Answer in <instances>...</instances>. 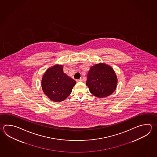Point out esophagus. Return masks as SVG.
<instances>
[{
    "mask_svg": "<svg viewBox=\"0 0 157 157\" xmlns=\"http://www.w3.org/2000/svg\"><path fill=\"white\" fill-rule=\"evenodd\" d=\"M82 79L80 78L79 79H77V82H82Z\"/></svg>",
    "mask_w": 157,
    "mask_h": 157,
    "instance_id": "34e87169",
    "label": "esophagus"
}]
</instances>
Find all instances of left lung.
<instances>
[{
  "mask_svg": "<svg viewBox=\"0 0 157 157\" xmlns=\"http://www.w3.org/2000/svg\"><path fill=\"white\" fill-rule=\"evenodd\" d=\"M117 83V77L112 67L101 63L90 67L86 85L94 96L103 98L111 95L115 91Z\"/></svg>",
  "mask_w": 157,
  "mask_h": 157,
  "instance_id": "8db88e82",
  "label": "left lung"
}]
</instances>
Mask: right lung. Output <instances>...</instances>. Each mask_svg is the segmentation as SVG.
<instances>
[{
    "mask_svg": "<svg viewBox=\"0 0 157 157\" xmlns=\"http://www.w3.org/2000/svg\"><path fill=\"white\" fill-rule=\"evenodd\" d=\"M41 84L45 94L52 101L59 102L69 96L76 82L64 73L62 65H56L45 72Z\"/></svg>",
    "mask_w": 157,
    "mask_h": 157,
    "instance_id": "add662e5",
    "label": "right lung"
}]
</instances>
